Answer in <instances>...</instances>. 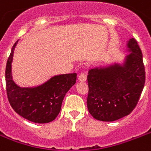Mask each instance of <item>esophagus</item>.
<instances>
[{
  "label": "esophagus",
  "mask_w": 151,
  "mask_h": 151,
  "mask_svg": "<svg viewBox=\"0 0 151 151\" xmlns=\"http://www.w3.org/2000/svg\"><path fill=\"white\" fill-rule=\"evenodd\" d=\"M86 78H87L86 74L85 73H83V72L81 73L80 74H79V76H78V79H79L80 81H86Z\"/></svg>",
  "instance_id": "1"
}]
</instances>
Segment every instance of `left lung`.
I'll return each instance as SVG.
<instances>
[{"label": "left lung", "instance_id": "left-lung-1", "mask_svg": "<svg viewBox=\"0 0 151 151\" xmlns=\"http://www.w3.org/2000/svg\"><path fill=\"white\" fill-rule=\"evenodd\" d=\"M130 53L122 64L88 70L87 107L93 118L111 122L129 115L136 106L145 84L142 51L134 38L127 43Z\"/></svg>", "mask_w": 151, "mask_h": 151}]
</instances>
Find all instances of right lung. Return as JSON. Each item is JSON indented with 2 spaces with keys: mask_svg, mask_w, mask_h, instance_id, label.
I'll use <instances>...</instances> for the list:
<instances>
[{
  "mask_svg": "<svg viewBox=\"0 0 151 151\" xmlns=\"http://www.w3.org/2000/svg\"><path fill=\"white\" fill-rule=\"evenodd\" d=\"M17 42L12 48L5 70L7 96L10 105L17 114L29 121L50 123L60 112L65 93L76 83L77 73L55 75L35 87H19L12 76V63Z\"/></svg>",
  "mask_w": 151,
  "mask_h": 151,
  "instance_id": "right-lung-1",
  "label": "right lung"
}]
</instances>
